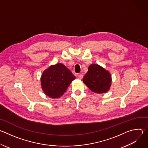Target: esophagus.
<instances>
[{
  "label": "esophagus",
  "instance_id": "1",
  "mask_svg": "<svg viewBox=\"0 0 148 148\" xmlns=\"http://www.w3.org/2000/svg\"><path fill=\"white\" fill-rule=\"evenodd\" d=\"M82 78H83V75H82V74L78 75V78L79 79H82Z\"/></svg>",
  "mask_w": 148,
  "mask_h": 148
}]
</instances>
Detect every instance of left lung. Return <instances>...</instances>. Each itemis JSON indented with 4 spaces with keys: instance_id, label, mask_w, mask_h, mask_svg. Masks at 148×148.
Wrapping results in <instances>:
<instances>
[{
    "instance_id": "obj_1",
    "label": "left lung",
    "mask_w": 148,
    "mask_h": 148,
    "mask_svg": "<svg viewBox=\"0 0 148 148\" xmlns=\"http://www.w3.org/2000/svg\"><path fill=\"white\" fill-rule=\"evenodd\" d=\"M89 89L96 94L107 92L110 89L112 77L110 72L102 66L92 64L82 79Z\"/></svg>"
}]
</instances>
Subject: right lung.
<instances>
[{
  "instance_id": "1",
  "label": "right lung",
  "mask_w": 148,
  "mask_h": 148,
  "mask_svg": "<svg viewBox=\"0 0 148 148\" xmlns=\"http://www.w3.org/2000/svg\"><path fill=\"white\" fill-rule=\"evenodd\" d=\"M75 78L71 71L62 63L50 66L41 76V86L45 94L51 98H58Z\"/></svg>"
}]
</instances>
